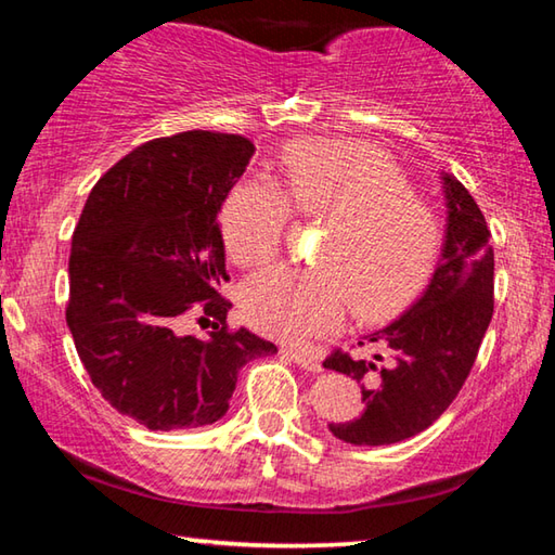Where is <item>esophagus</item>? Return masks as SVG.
I'll return each instance as SVG.
<instances>
[{"label":"esophagus","instance_id":"1","mask_svg":"<svg viewBox=\"0 0 555 555\" xmlns=\"http://www.w3.org/2000/svg\"><path fill=\"white\" fill-rule=\"evenodd\" d=\"M284 354L288 357V360H294L298 367H304L308 372H323V364L321 360H318L315 354L311 352H300V350H284Z\"/></svg>","mask_w":555,"mask_h":555}]
</instances>
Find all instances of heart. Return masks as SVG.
Segmentation results:
<instances>
[{
    "instance_id": "heart-1",
    "label": "heart",
    "mask_w": 555,
    "mask_h": 555,
    "mask_svg": "<svg viewBox=\"0 0 555 555\" xmlns=\"http://www.w3.org/2000/svg\"><path fill=\"white\" fill-rule=\"evenodd\" d=\"M288 203L306 218H325V230L318 267H271L244 286L242 311L264 335L300 343L333 333L345 306L360 321H377L406 304L434 264V212L367 144L298 142L284 154V185L259 176L234 188L222 210L230 257L244 267L274 259Z\"/></svg>"
}]
</instances>
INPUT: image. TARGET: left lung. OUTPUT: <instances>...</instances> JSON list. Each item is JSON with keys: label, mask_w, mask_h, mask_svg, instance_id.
<instances>
[{"label": "left lung", "mask_w": 555, "mask_h": 555, "mask_svg": "<svg viewBox=\"0 0 555 555\" xmlns=\"http://www.w3.org/2000/svg\"><path fill=\"white\" fill-rule=\"evenodd\" d=\"M448 228L430 284L406 313L357 345L372 357L335 350L323 367L362 384L360 416L331 424L352 446H389L426 430L463 389L494 311V251L485 215L455 176L443 173Z\"/></svg>", "instance_id": "1"}]
</instances>
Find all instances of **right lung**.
Masks as SVG:
<instances>
[{
	"label": "right lung",
	"instance_id": "add662e5",
	"mask_svg": "<svg viewBox=\"0 0 555 555\" xmlns=\"http://www.w3.org/2000/svg\"><path fill=\"white\" fill-rule=\"evenodd\" d=\"M255 144L240 134L181 131L117 162L88 195L73 232L65 321L90 379L112 406L149 430L222 418L244 364L276 352L232 304L218 212ZM214 325L203 341L177 333L182 315Z\"/></svg>",
	"mask_w": 555,
	"mask_h": 555
}]
</instances>
